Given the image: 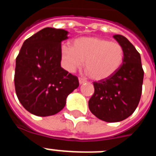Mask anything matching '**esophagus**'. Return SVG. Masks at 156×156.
<instances>
[{
    "label": "esophagus",
    "mask_w": 156,
    "mask_h": 156,
    "mask_svg": "<svg viewBox=\"0 0 156 156\" xmlns=\"http://www.w3.org/2000/svg\"><path fill=\"white\" fill-rule=\"evenodd\" d=\"M78 81H79V83H80V84H83V83L87 82V80H86L85 78H78Z\"/></svg>",
    "instance_id": "1"
}]
</instances>
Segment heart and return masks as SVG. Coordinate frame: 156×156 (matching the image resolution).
Segmentation results:
<instances>
[{"label":"heart","instance_id":"heart-1","mask_svg":"<svg viewBox=\"0 0 156 156\" xmlns=\"http://www.w3.org/2000/svg\"><path fill=\"white\" fill-rule=\"evenodd\" d=\"M61 58L67 70L73 72L85 68L90 77L95 80L110 78L121 67L124 60V49L119 43L104 38H78L72 48L61 47Z\"/></svg>","mask_w":156,"mask_h":156}]
</instances>
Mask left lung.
<instances>
[{
  "instance_id": "obj_1",
  "label": "left lung",
  "mask_w": 156,
  "mask_h": 156,
  "mask_svg": "<svg viewBox=\"0 0 156 156\" xmlns=\"http://www.w3.org/2000/svg\"><path fill=\"white\" fill-rule=\"evenodd\" d=\"M113 38L124 49L122 65L110 78L94 82L95 92L88 102L90 111L107 122L121 121L133 114L140 101L144 76L134 46L123 35Z\"/></svg>"
}]
</instances>
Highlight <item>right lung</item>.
<instances>
[{"instance_id":"obj_1","label":"right lung","mask_w":156,"mask_h":156,"mask_svg":"<svg viewBox=\"0 0 156 156\" xmlns=\"http://www.w3.org/2000/svg\"><path fill=\"white\" fill-rule=\"evenodd\" d=\"M68 33L44 28L24 41L16 58V94L22 105L35 116L59 112L67 96L79 86L78 78L61 66V42L68 39Z\"/></svg>"}]
</instances>
